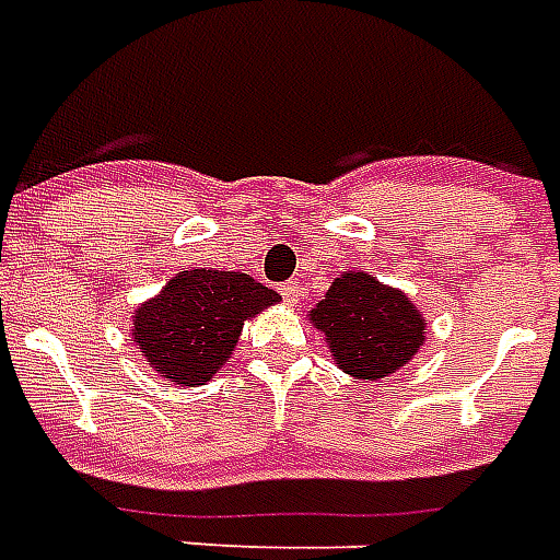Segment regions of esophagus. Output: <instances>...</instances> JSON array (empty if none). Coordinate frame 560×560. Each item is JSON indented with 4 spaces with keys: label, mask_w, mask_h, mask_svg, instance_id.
<instances>
[{
    "label": "esophagus",
    "mask_w": 560,
    "mask_h": 560,
    "mask_svg": "<svg viewBox=\"0 0 560 560\" xmlns=\"http://www.w3.org/2000/svg\"><path fill=\"white\" fill-rule=\"evenodd\" d=\"M279 293L284 296L288 305H299L302 299H305V288H302V281H284L279 288Z\"/></svg>",
    "instance_id": "34e87169"
}]
</instances>
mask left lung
<instances>
[{"label": "left lung", "mask_w": 560, "mask_h": 560, "mask_svg": "<svg viewBox=\"0 0 560 560\" xmlns=\"http://www.w3.org/2000/svg\"><path fill=\"white\" fill-rule=\"evenodd\" d=\"M308 317L326 335L335 364L366 382L402 370L425 340L422 311L402 290L387 288L364 270H349L331 281L326 299Z\"/></svg>", "instance_id": "1"}]
</instances>
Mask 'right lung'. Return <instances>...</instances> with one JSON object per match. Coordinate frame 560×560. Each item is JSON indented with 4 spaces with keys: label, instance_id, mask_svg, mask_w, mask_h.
<instances>
[{
    "label": "right lung",
    "instance_id": "add662e5",
    "mask_svg": "<svg viewBox=\"0 0 560 560\" xmlns=\"http://www.w3.org/2000/svg\"><path fill=\"white\" fill-rule=\"evenodd\" d=\"M276 302L279 293L246 272L182 270L138 305L131 337L161 378L194 387L232 358L243 323Z\"/></svg>",
    "mask_w": 560,
    "mask_h": 560
}]
</instances>
